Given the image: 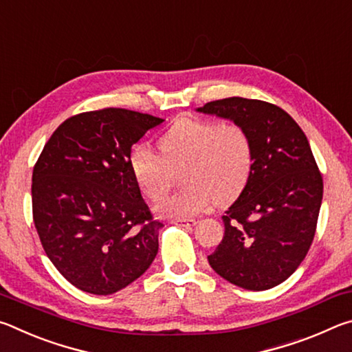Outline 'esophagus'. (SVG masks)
I'll use <instances>...</instances> for the list:
<instances>
[{"mask_svg":"<svg viewBox=\"0 0 352 352\" xmlns=\"http://www.w3.org/2000/svg\"><path fill=\"white\" fill-rule=\"evenodd\" d=\"M174 223L183 225V226H194L195 223H197V220L195 219H175Z\"/></svg>","mask_w":352,"mask_h":352,"instance_id":"34e87169","label":"esophagus"}]
</instances>
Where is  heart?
<instances>
[{"instance_id": "1", "label": "heart", "mask_w": 352, "mask_h": 352, "mask_svg": "<svg viewBox=\"0 0 352 352\" xmlns=\"http://www.w3.org/2000/svg\"><path fill=\"white\" fill-rule=\"evenodd\" d=\"M160 155L146 146L130 153V170L148 200H160L183 172L186 188L157 205L160 216L186 219L234 199L252 175L254 148L248 130L237 122L184 118L160 140Z\"/></svg>"}]
</instances>
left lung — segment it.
Listing matches in <instances>:
<instances>
[{"instance_id": "obj_1", "label": "left lung", "mask_w": 352, "mask_h": 352, "mask_svg": "<svg viewBox=\"0 0 352 352\" xmlns=\"http://www.w3.org/2000/svg\"><path fill=\"white\" fill-rule=\"evenodd\" d=\"M199 111L241 124L254 148L252 175L222 216L225 234L210 265L242 289L275 287L306 258L317 231L323 177L309 141L287 111L265 100L234 96Z\"/></svg>"}]
</instances>
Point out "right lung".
Listing matches in <instances>:
<instances>
[{"label": "right lung", "mask_w": 352, "mask_h": 352, "mask_svg": "<svg viewBox=\"0 0 352 352\" xmlns=\"http://www.w3.org/2000/svg\"><path fill=\"white\" fill-rule=\"evenodd\" d=\"M164 121L126 109L63 121L32 172V219L45 253L83 292L110 295L133 283L158 253V230L130 170V152Z\"/></svg>", "instance_id": "1"}]
</instances>
